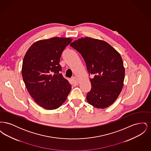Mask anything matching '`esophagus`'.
<instances>
[{
	"label": "esophagus",
	"mask_w": 151,
	"mask_h": 151,
	"mask_svg": "<svg viewBox=\"0 0 151 151\" xmlns=\"http://www.w3.org/2000/svg\"><path fill=\"white\" fill-rule=\"evenodd\" d=\"M72 80L74 84H78L79 83V80L76 77H73L72 78Z\"/></svg>",
	"instance_id": "esophagus-1"
}]
</instances>
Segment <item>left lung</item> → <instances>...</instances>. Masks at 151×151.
Masks as SVG:
<instances>
[{"instance_id":"8db88e82","label":"left lung","mask_w":151,"mask_h":151,"mask_svg":"<svg viewBox=\"0 0 151 151\" xmlns=\"http://www.w3.org/2000/svg\"><path fill=\"white\" fill-rule=\"evenodd\" d=\"M70 46L81 54L86 64L91 89L86 94L88 102L104 109L117 99L123 86L125 70L119 53L108 42L91 37H82Z\"/></svg>"}]
</instances>
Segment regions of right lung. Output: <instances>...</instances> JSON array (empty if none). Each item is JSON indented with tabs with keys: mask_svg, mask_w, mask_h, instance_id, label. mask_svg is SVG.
Wrapping results in <instances>:
<instances>
[{
	"mask_svg": "<svg viewBox=\"0 0 151 151\" xmlns=\"http://www.w3.org/2000/svg\"><path fill=\"white\" fill-rule=\"evenodd\" d=\"M70 38L53 37L33 43L22 62V76L30 95L41 107L54 110L66 100L71 85L60 71V58Z\"/></svg>",
	"mask_w": 151,
	"mask_h": 151,
	"instance_id": "right-lung-1",
	"label": "right lung"
}]
</instances>
